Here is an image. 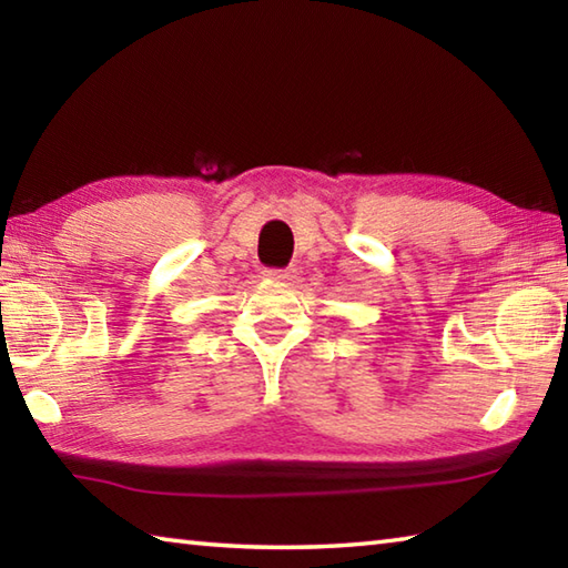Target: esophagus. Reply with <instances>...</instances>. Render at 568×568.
I'll return each mask as SVG.
<instances>
[{"instance_id": "34e87169", "label": "esophagus", "mask_w": 568, "mask_h": 568, "mask_svg": "<svg viewBox=\"0 0 568 568\" xmlns=\"http://www.w3.org/2000/svg\"><path fill=\"white\" fill-rule=\"evenodd\" d=\"M263 273L268 275V277H273V281H291L295 271L293 268H265Z\"/></svg>"}]
</instances>
